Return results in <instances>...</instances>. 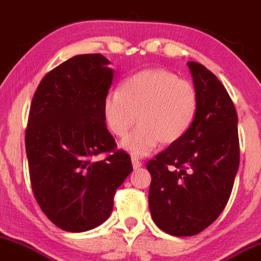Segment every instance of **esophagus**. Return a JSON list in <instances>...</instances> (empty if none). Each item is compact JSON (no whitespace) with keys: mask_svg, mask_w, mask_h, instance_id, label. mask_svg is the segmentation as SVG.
I'll list each match as a JSON object with an SVG mask.
<instances>
[{"mask_svg":"<svg viewBox=\"0 0 261 261\" xmlns=\"http://www.w3.org/2000/svg\"><path fill=\"white\" fill-rule=\"evenodd\" d=\"M132 165H133L134 169H138V168H141L143 163L141 161H138V158H132Z\"/></svg>","mask_w":261,"mask_h":261,"instance_id":"obj_1","label":"esophagus"}]
</instances>
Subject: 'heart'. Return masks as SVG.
Returning a JSON list of instances; mask_svg holds the SVG:
<instances>
[{
  "instance_id": "1",
  "label": "heart",
  "mask_w": 261,
  "mask_h": 261,
  "mask_svg": "<svg viewBox=\"0 0 261 261\" xmlns=\"http://www.w3.org/2000/svg\"><path fill=\"white\" fill-rule=\"evenodd\" d=\"M198 94L194 86L162 68L141 71L125 78L119 91L108 92L103 100V117L108 129L124 137L122 147L134 156L149 154L159 142L180 141L194 120Z\"/></svg>"
}]
</instances>
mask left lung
<instances>
[{
	"label": "left lung",
	"instance_id": "left-lung-1",
	"mask_svg": "<svg viewBox=\"0 0 261 261\" xmlns=\"http://www.w3.org/2000/svg\"><path fill=\"white\" fill-rule=\"evenodd\" d=\"M198 94L194 120L180 141L147 163L152 175L149 209L159 229L192 237L217 220L231 194L239 168L238 114L220 81L188 62Z\"/></svg>",
	"mask_w": 261,
	"mask_h": 261
}]
</instances>
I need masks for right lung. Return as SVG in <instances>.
<instances>
[{
    "instance_id": "add662e5",
    "label": "right lung",
    "mask_w": 261,
    "mask_h": 261,
    "mask_svg": "<svg viewBox=\"0 0 261 261\" xmlns=\"http://www.w3.org/2000/svg\"><path fill=\"white\" fill-rule=\"evenodd\" d=\"M105 56L78 55L48 72L32 98L26 129L31 186L42 212L66 231L108 219L117 188L133 170L106 125L113 81ZM107 152L102 161L94 159Z\"/></svg>"
}]
</instances>
